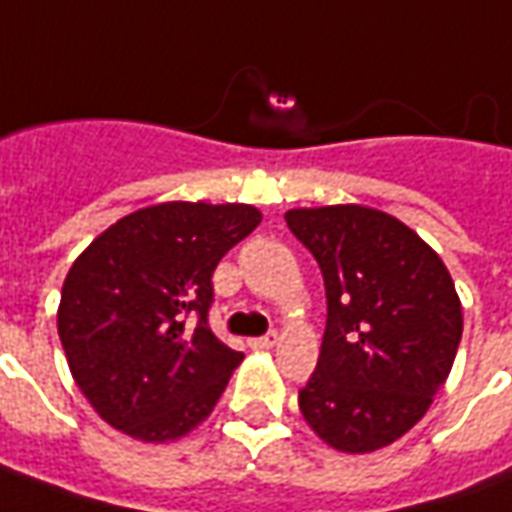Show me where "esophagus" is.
Returning a JSON list of instances; mask_svg holds the SVG:
<instances>
[{
	"label": "esophagus",
	"mask_w": 512,
	"mask_h": 512,
	"mask_svg": "<svg viewBox=\"0 0 512 512\" xmlns=\"http://www.w3.org/2000/svg\"><path fill=\"white\" fill-rule=\"evenodd\" d=\"M277 341H280V335H277V332H268V335L252 338L249 346H252V349H271V346H277Z\"/></svg>",
	"instance_id": "1"
}]
</instances>
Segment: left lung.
<instances>
[{"label": "left lung", "mask_w": 512, "mask_h": 512, "mask_svg": "<svg viewBox=\"0 0 512 512\" xmlns=\"http://www.w3.org/2000/svg\"><path fill=\"white\" fill-rule=\"evenodd\" d=\"M285 221L327 291V330L299 410L338 452L382 449L416 427L452 371L463 335L455 282L432 246L374 207H296Z\"/></svg>", "instance_id": "obj_1"}]
</instances>
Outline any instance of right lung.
Returning a JSON list of instances; mask_svg holds the SVG:
<instances>
[{"instance_id":"right-lung-1","label":"right lung","mask_w":512,"mask_h":512,"mask_svg":"<svg viewBox=\"0 0 512 512\" xmlns=\"http://www.w3.org/2000/svg\"><path fill=\"white\" fill-rule=\"evenodd\" d=\"M260 219L252 205L163 202L110 224L74 260L57 332L77 388L110 427L166 443L213 413L244 360L207 327L213 271Z\"/></svg>"}]
</instances>
